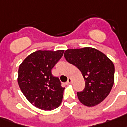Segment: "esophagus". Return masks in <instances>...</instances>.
Returning a JSON list of instances; mask_svg holds the SVG:
<instances>
[{
  "mask_svg": "<svg viewBox=\"0 0 127 127\" xmlns=\"http://www.w3.org/2000/svg\"><path fill=\"white\" fill-rule=\"evenodd\" d=\"M72 78H68V80H67V85H69V84H71V83H72Z\"/></svg>",
  "mask_w": 127,
  "mask_h": 127,
  "instance_id": "34e87169",
  "label": "esophagus"
}]
</instances>
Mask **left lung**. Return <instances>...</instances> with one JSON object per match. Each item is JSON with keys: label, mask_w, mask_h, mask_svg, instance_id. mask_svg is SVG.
<instances>
[{"label": "left lung", "mask_w": 127, "mask_h": 127, "mask_svg": "<svg viewBox=\"0 0 127 127\" xmlns=\"http://www.w3.org/2000/svg\"><path fill=\"white\" fill-rule=\"evenodd\" d=\"M64 57L78 67L85 79L84 90L77 93L80 102L88 107L102 102L109 95L114 82V65L112 60L92 47L67 49Z\"/></svg>", "instance_id": "obj_1"}]
</instances>
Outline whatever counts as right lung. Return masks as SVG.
Wrapping results in <instances>:
<instances>
[{"instance_id":"1","label":"right lung","mask_w":127,"mask_h":127,"mask_svg":"<svg viewBox=\"0 0 127 127\" xmlns=\"http://www.w3.org/2000/svg\"><path fill=\"white\" fill-rule=\"evenodd\" d=\"M64 50L36 51L20 64L18 85L28 101L43 110H52L62 103L65 88L51 70L62 58Z\"/></svg>"}]
</instances>
